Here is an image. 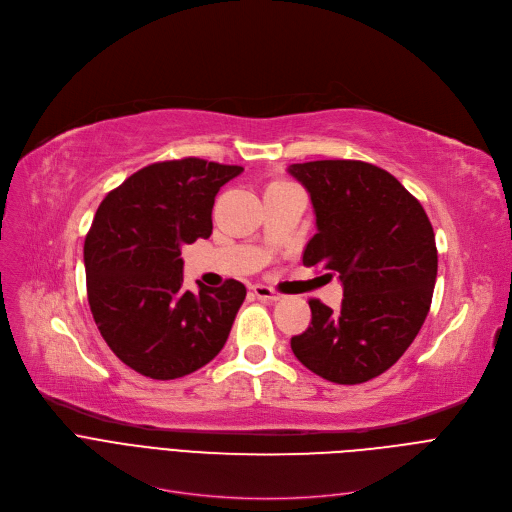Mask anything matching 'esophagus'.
Returning <instances> with one entry per match:
<instances>
[{"instance_id": "obj_1", "label": "esophagus", "mask_w": 512, "mask_h": 512, "mask_svg": "<svg viewBox=\"0 0 512 512\" xmlns=\"http://www.w3.org/2000/svg\"><path fill=\"white\" fill-rule=\"evenodd\" d=\"M252 291H254V295L258 297V299H262V302H279V299L283 297L279 291H275V289H270V287H266V285H254L252 287Z\"/></svg>"}]
</instances>
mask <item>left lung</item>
Returning <instances> with one entry per match:
<instances>
[{
  "instance_id": "left-lung-1",
  "label": "left lung",
  "mask_w": 512,
  "mask_h": 512,
  "mask_svg": "<svg viewBox=\"0 0 512 512\" xmlns=\"http://www.w3.org/2000/svg\"><path fill=\"white\" fill-rule=\"evenodd\" d=\"M289 173L316 213L304 264L343 283L337 312L310 299L312 322L291 337V349L324 380L368 382L397 364L430 312L438 273L432 223L399 179L372 163L310 161Z\"/></svg>"
}]
</instances>
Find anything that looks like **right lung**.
<instances>
[{"label": "right lung", "instance_id": "add662e5", "mask_svg": "<svg viewBox=\"0 0 512 512\" xmlns=\"http://www.w3.org/2000/svg\"><path fill=\"white\" fill-rule=\"evenodd\" d=\"M244 167L186 157L111 190L84 239L88 306L122 362L153 380L206 366L225 345L246 287L184 289L182 246L213 233L215 196Z\"/></svg>", "mask_w": 512, "mask_h": 512}]
</instances>
